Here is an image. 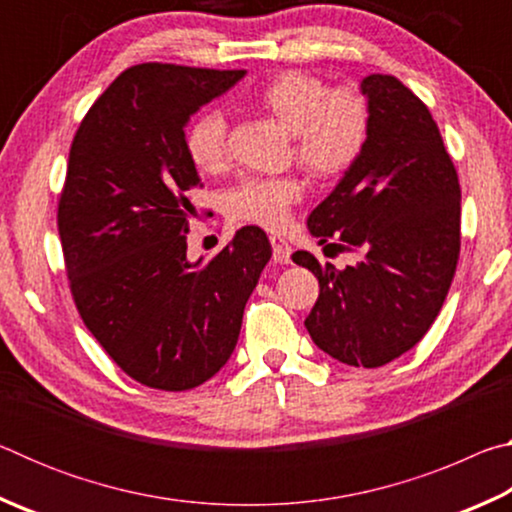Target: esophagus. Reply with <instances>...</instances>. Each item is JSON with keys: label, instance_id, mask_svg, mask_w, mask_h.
<instances>
[{"label": "esophagus", "instance_id": "esophagus-1", "mask_svg": "<svg viewBox=\"0 0 512 512\" xmlns=\"http://www.w3.org/2000/svg\"><path fill=\"white\" fill-rule=\"evenodd\" d=\"M273 246V262L275 264H289L291 259V246L282 237H271Z\"/></svg>", "mask_w": 512, "mask_h": 512}]
</instances>
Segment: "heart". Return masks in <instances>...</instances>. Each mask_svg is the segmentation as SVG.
Returning <instances> with one entry per match:
<instances>
[{
  "label": "heart",
  "mask_w": 512,
  "mask_h": 512,
  "mask_svg": "<svg viewBox=\"0 0 512 512\" xmlns=\"http://www.w3.org/2000/svg\"><path fill=\"white\" fill-rule=\"evenodd\" d=\"M255 103L282 121L293 135L302 167L332 178L357 160L368 133V103L352 88H329L316 74L287 69L255 92ZM185 151L198 171L216 173L228 158V124L219 110H207L189 124ZM302 198L296 176H250L228 189L225 212L232 221L282 228Z\"/></svg>",
  "instance_id": "heart-1"
}]
</instances>
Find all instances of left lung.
Returning a JSON list of instances; mask_svg holds the SVG:
<instances>
[{"label":"left lung","instance_id":"obj_1","mask_svg":"<svg viewBox=\"0 0 512 512\" xmlns=\"http://www.w3.org/2000/svg\"><path fill=\"white\" fill-rule=\"evenodd\" d=\"M361 92L366 142L307 219L320 244L359 262L339 271L305 250L291 259L318 277L305 320L318 348L348 366L379 368L409 352L443 309L461 255V185L422 99L391 74L366 76Z\"/></svg>","mask_w":512,"mask_h":512}]
</instances>
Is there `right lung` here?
<instances>
[{
    "mask_svg": "<svg viewBox=\"0 0 512 512\" xmlns=\"http://www.w3.org/2000/svg\"><path fill=\"white\" fill-rule=\"evenodd\" d=\"M244 74L128 67L92 103L69 149L58 235L74 305L108 357L158 391H189L225 366L271 259L255 225L210 262L187 259L189 194L201 180L185 124Z\"/></svg>",
    "mask_w": 512,
    "mask_h": 512,
    "instance_id": "obj_1",
    "label": "right lung"
}]
</instances>
